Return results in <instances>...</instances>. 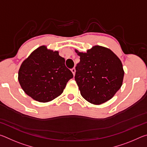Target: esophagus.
<instances>
[{"mask_svg":"<svg viewBox=\"0 0 147 147\" xmlns=\"http://www.w3.org/2000/svg\"><path fill=\"white\" fill-rule=\"evenodd\" d=\"M71 71H72V73H73V75L74 76V74H75V72H76V69H75V68H73L71 69Z\"/></svg>","mask_w":147,"mask_h":147,"instance_id":"34e87169","label":"esophagus"}]
</instances>
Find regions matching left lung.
<instances>
[{"label":"left lung","instance_id":"obj_1","mask_svg":"<svg viewBox=\"0 0 147 147\" xmlns=\"http://www.w3.org/2000/svg\"><path fill=\"white\" fill-rule=\"evenodd\" d=\"M75 52L80 61L74 78L82 97L95 105L110 100L123 84L124 71L121 59L109 49L99 45L86 53Z\"/></svg>","mask_w":147,"mask_h":147}]
</instances>
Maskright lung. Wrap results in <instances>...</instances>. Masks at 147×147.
Instances as JSON below:
<instances>
[{"instance_id": "obj_1", "label": "right lung", "mask_w": 147, "mask_h": 147, "mask_svg": "<svg viewBox=\"0 0 147 147\" xmlns=\"http://www.w3.org/2000/svg\"><path fill=\"white\" fill-rule=\"evenodd\" d=\"M73 74L58 51L40 46L21 63L18 80L27 95L39 102H48L63 93Z\"/></svg>"}]
</instances>
